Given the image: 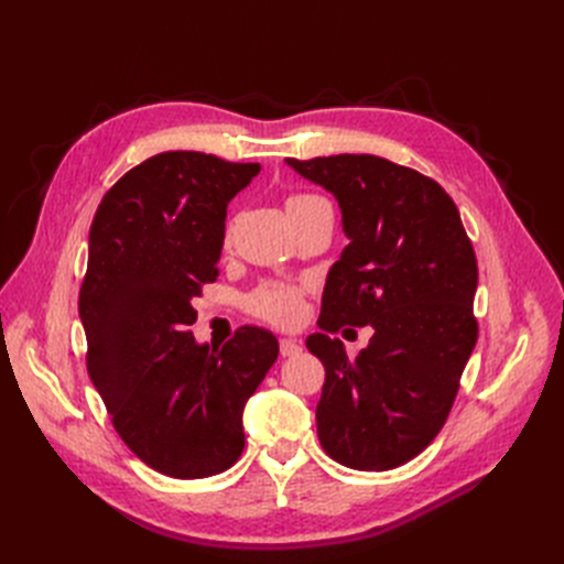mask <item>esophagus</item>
<instances>
[{
	"label": "esophagus",
	"instance_id": "1",
	"mask_svg": "<svg viewBox=\"0 0 564 564\" xmlns=\"http://www.w3.org/2000/svg\"><path fill=\"white\" fill-rule=\"evenodd\" d=\"M301 352V344L296 338H280V355L282 357H296Z\"/></svg>",
	"mask_w": 564,
	"mask_h": 564
}]
</instances>
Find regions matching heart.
<instances>
[{"mask_svg": "<svg viewBox=\"0 0 564 564\" xmlns=\"http://www.w3.org/2000/svg\"><path fill=\"white\" fill-rule=\"evenodd\" d=\"M315 204H327V202L317 195L294 193L286 197V214L315 207ZM230 235H232V228L226 226L224 245H230ZM303 292L305 289L301 284L263 282L247 296V311L253 317H259L268 324H275V327H292V324H296L303 315Z\"/></svg>", "mask_w": 564, "mask_h": 564, "instance_id": "b5f03b06", "label": "heart"}]
</instances>
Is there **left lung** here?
Here are the masks:
<instances>
[{
	"instance_id": "obj_1",
	"label": "left lung",
	"mask_w": 564,
	"mask_h": 564,
	"mask_svg": "<svg viewBox=\"0 0 564 564\" xmlns=\"http://www.w3.org/2000/svg\"><path fill=\"white\" fill-rule=\"evenodd\" d=\"M338 199L350 245L332 265L305 338L324 371L317 437L338 464L390 470L445 425L477 340V261L454 199L414 169L377 155L286 160ZM344 323L375 329L352 361Z\"/></svg>"
}]
</instances>
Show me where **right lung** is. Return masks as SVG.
Returning <instances> with one entry per match:
<instances>
[{
    "instance_id": "obj_1",
    "label": "right lung",
    "mask_w": 564,
    "mask_h": 564,
    "mask_svg": "<svg viewBox=\"0 0 564 564\" xmlns=\"http://www.w3.org/2000/svg\"><path fill=\"white\" fill-rule=\"evenodd\" d=\"M259 172L160 152L110 187L91 224L79 289L89 377L124 445L178 480L240 458L245 404L280 352L261 327H240L220 348L191 332L195 296L218 278L228 202Z\"/></svg>"
}]
</instances>
